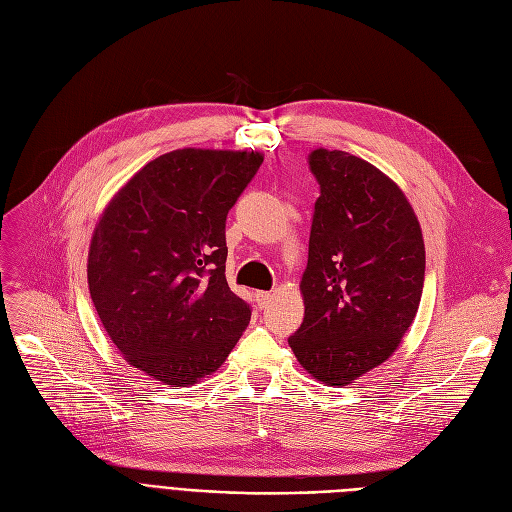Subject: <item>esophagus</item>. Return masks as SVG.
<instances>
[{
	"instance_id": "34e87169",
	"label": "esophagus",
	"mask_w": 512,
	"mask_h": 512,
	"mask_svg": "<svg viewBox=\"0 0 512 512\" xmlns=\"http://www.w3.org/2000/svg\"><path fill=\"white\" fill-rule=\"evenodd\" d=\"M271 298H273L271 292H256V304H258V309H267V306L271 304Z\"/></svg>"
}]
</instances>
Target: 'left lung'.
<instances>
[{
  "label": "left lung",
  "mask_w": 512,
  "mask_h": 512,
  "mask_svg": "<svg viewBox=\"0 0 512 512\" xmlns=\"http://www.w3.org/2000/svg\"><path fill=\"white\" fill-rule=\"evenodd\" d=\"M309 168L321 195L300 281L304 319L288 342L311 376L346 386L391 357L410 330L424 241L410 201L372 163L315 149Z\"/></svg>",
  "instance_id": "1"
}]
</instances>
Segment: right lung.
<instances>
[{
    "label": "right lung",
    "instance_id": "1",
    "mask_svg": "<svg viewBox=\"0 0 512 512\" xmlns=\"http://www.w3.org/2000/svg\"><path fill=\"white\" fill-rule=\"evenodd\" d=\"M256 151L178 149L149 161L102 212L88 285L124 359L166 384L214 374L248 327L224 277L227 214L256 176Z\"/></svg>",
    "mask_w": 512,
    "mask_h": 512
}]
</instances>
